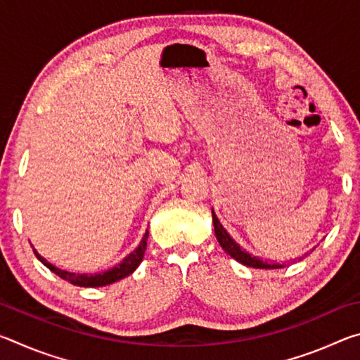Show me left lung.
<instances>
[{
    "instance_id": "8db88e82",
    "label": "left lung",
    "mask_w": 360,
    "mask_h": 360,
    "mask_svg": "<svg viewBox=\"0 0 360 360\" xmlns=\"http://www.w3.org/2000/svg\"><path fill=\"white\" fill-rule=\"evenodd\" d=\"M212 224H214V233L216 238L219 241V245L222 246V249L227 252L230 257H233L236 262L246 265V266H252V268H265V270H273V268H283L284 264H275V262H266L262 260L255 255H251L246 252L245 249H241L238 243H236L231 236L229 235V231L222 227V224L219 222V219L216 216L214 210H212Z\"/></svg>"
}]
</instances>
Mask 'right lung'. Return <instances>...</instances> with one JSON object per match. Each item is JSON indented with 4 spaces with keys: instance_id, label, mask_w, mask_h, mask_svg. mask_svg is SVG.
I'll return each mask as SVG.
<instances>
[{
    "instance_id": "right-lung-1",
    "label": "right lung",
    "mask_w": 360,
    "mask_h": 360,
    "mask_svg": "<svg viewBox=\"0 0 360 360\" xmlns=\"http://www.w3.org/2000/svg\"><path fill=\"white\" fill-rule=\"evenodd\" d=\"M148 236H149V230H146V233L143 236L141 243H139V246L135 249V251L130 252L127 257L117 264L112 268H109V270L103 271V273H82V275H79V273H71V271H66V270H60L56 265H52L51 262H47L44 257H41L38 254L36 249H33L36 257H38L42 264H44L49 270L56 273L65 281H68L75 285H81V288H101V285H108V284H112L115 281H120L122 278L131 275L133 271L136 270L139 266V264L143 262L144 257V252H146V246H148Z\"/></svg>"
}]
</instances>
